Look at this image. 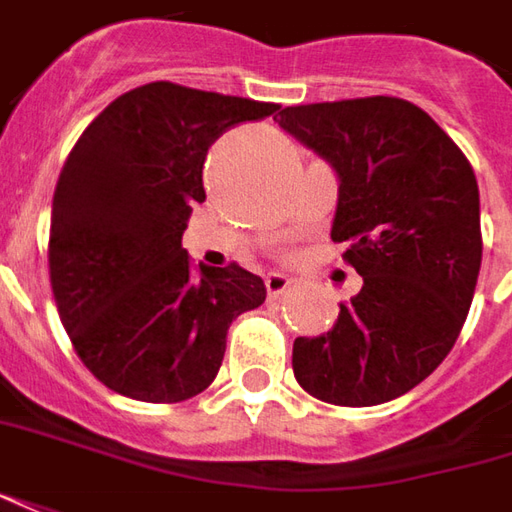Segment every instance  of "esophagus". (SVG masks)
I'll list each match as a JSON object with an SVG mask.
<instances>
[{"instance_id": "1", "label": "esophagus", "mask_w": 512, "mask_h": 512, "mask_svg": "<svg viewBox=\"0 0 512 512\" xmlns=\"http://www.w3.org/2000/svg\"><path fill=\"white\" fill-rule=\"evenodd\" d=\"M264 287H267V292L276 298V295H281V292L290 290L292 278L287 276V273H267V278H264Z\"/></svg>"}]
</instances>
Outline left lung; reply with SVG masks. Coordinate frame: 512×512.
Listing matches in <instances>:
<instances>
[{"label":"left lung","instance_id":"1","mask_svg":"<svg viewBox=\"0 0 512 512\" xmlns=\"http://www.w3.org/2000/svg\"><path fill=\"white\" fill-rule=\"evenodd\" d=\"M278 116L337 172L331 239L348 242L343 259L362 276L326 334L295 340V379L337 407L393 401L446 359L474 301V169L432 116L398 97L292 105Z\"/></svg>","mask_w":512,"mask_h":512}]
</instances>
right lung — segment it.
<instances>
[{
  "mask_svg": "<svg viewBox=\"0 0 512 512\" xmlns=\"http://www.w3.org/2000/svg\"><path fill=\"white\" fill-rule=\"evenodd\" d=\"M278 108L158 80L116 97L72 147L52 197L49 281L77 357L119 396L203 393L228 326L267 298L239 264L197 270L181 236L206 200L211 144Z\"/></svg>",
  "mask_w": 512,
  "mask_h": 512,
  "instance_id": "obj_1",
  "label": "right lung"
}]
</instances>
